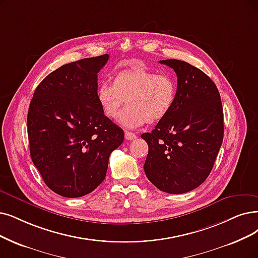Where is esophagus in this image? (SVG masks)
Returning <instances> with one entry per match:
<instances>
[{"label":"esophagus","instance_id":"obj_1","mask_svg":"<svg viewBox=\"0 0 258 258\" xmlns=\"http://www.w3.org/2000/svg\"><path fill=\"white\" fill-rule=\"evenodd\" d=\"M125 138H126V140L131 141V140L137 139V135H136V133H133V132L126 131V132H125Z\"/></svg>","mask_w":258,"mask_h":258}]
</instances>
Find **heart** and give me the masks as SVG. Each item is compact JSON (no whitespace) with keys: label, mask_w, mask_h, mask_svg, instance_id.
Instances as JSON below:
<instances>
[{"label":"heart","mask_w":258,"mask_h":258,"mask_svg":"<svg viewBox=\"0 0 258 258\" xmlns=\"http://www.w3.org/2000/svg\"><path fill=\"white\" fill-rule=\"evenodd\" d=\"M178 85L173 77L136 66L113 75L112 85L104 82L97 89V100L104 114L116 119L127 100L119 121L127 128L157 122L166 117L177 99Z\"/></svg>","instance_id":"b5f03b06"}]
</instances>
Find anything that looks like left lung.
<instances>
[{
  "label": "left lung",
  "instance_id": "8db88e82",
  "mask_svg": "<svg viewBox=\"0 0 258 258\" xmlns=\"http://www.w3.org/2000/svg\"><path fill=\"white\" fill-rule=\"evenodd\" d=\"M178 77L177 99L169 114L141 138L148 144L146 177L160 190L184 194L211 173L223 141L219 91L201 70L177 59L161 60Z\"/></svg>",
  "mask_w": 258,
  "mask_h": 258
}]
</instances>
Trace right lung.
<instances>
[{"label": "right lung", "instance_id": "1", "mask_svg": "<svg viewBox=\"0 0 258 258\" xmlns=\"http://www.w3.org/2000/svg\"><path fill=\"white\" fill-rule=\"evenodd\" d=\"M108 59L105 54L60 67L30 101V157L47 187L62 197L93 191L106 178L111 152L123 142L122 129L97 100V73Z\"/></svg>", "mask_w": 258, "mask_h": 258}]
</instances>
